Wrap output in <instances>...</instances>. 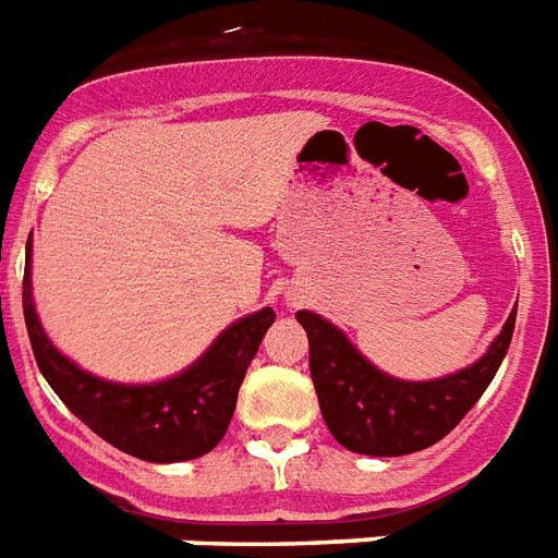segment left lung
Segmentation results:
<instances>
[{
    "mask_svg": "<svg viewBox=\"0 0 558 558\" xmlns=\"http://www.w3.org/2000/svg\"><path fill=\"white\" fill-rule=\"evenodd\" d=\"M296 319L307 333L311 379L333 439L353 453L404 456L445 439L478 402L508 353L517 307L485 356L430 381H404L381 373L319 313L299 311Z\"/></svg>",
    "mask_w": 558,
    "mask_h": 558,
    "instance_id": "obj_1",
    "label": "left lung"
}]
</instances>
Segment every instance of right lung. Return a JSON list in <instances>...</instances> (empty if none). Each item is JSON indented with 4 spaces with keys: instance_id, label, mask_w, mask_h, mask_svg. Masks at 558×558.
I'll list each match as a JSON object with an SVG mask.
<instances>
[{
    "instance_id": "right-lung-1",
    "label": "right lung",
    "mask_w": 558,
    "mask_h": 558,
    "mask_svg": "<svg viewBox=\"0 0 558 558\" xmlns=\"http://www.w3.org/2000/svg\"><path fill=\"white\" fill-rule=\"evenodd\" d=\"M22 311L36 365L53 393L68 404V411L113 448L156 464L199 459L222 441L236 411L242 379L259 351L262 336L276 319L270 307H262L259 313H251L222 330L205 356L179 376L154 385H119L73 365L45 336L31 284V242L25 256Z\"/></svg>"
}]
</instances>
